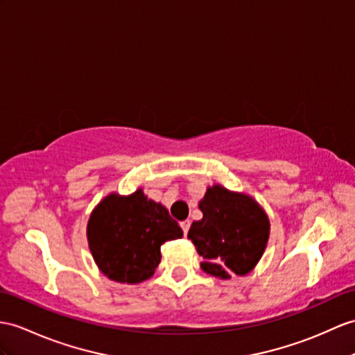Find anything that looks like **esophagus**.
<instances>
[{
    "label": "esophagus",
    "mask_w": 355,
    "mask_h": 355,
    "mask_svg": "<svg viewBox=\"0 0 355 355\" xmlns=\"http://www.w3.org/2000/svg\"><path fill=\"white\" fill-rule=\"evenodd\" d=\"M189 226H191V221H189V220L180 221V227H182V230H184V235H187V233H188V230H189Z\"/></svg>",
    "instance_id": "esophagus-1"
}]
</instances>
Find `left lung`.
Segmentation results:
<instances>
[{"mask_svg":"<svg viewBox=\"0 0 355 355\" xmlns=\"http://www.w3.org/2000/svg\"><path fill=\"white\" fill-rule=\"evenodd\" d=\"M200 221L189 227L188 238L203 257L202 270L220 279L245 275L253 270L270 236V221L248 196L215 185L198 205Z\"/></svg>","mask_w":355,"mask_h":355,"instance_id":"8db88e82","label":"left lung"}]
</instances>
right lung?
I'll list each match as a JSON object with an SVG mask.
<instances>
[{
  "label": "right lung",
  "mask_w": 355,
  "mask_h": 355,
  "mask_svg": "<svg viewBox=\"0 0 355 355\" xmlns=\"http://www.w3.org/2000/svg\"><path fill=\"white\" fill-rule=\"evenodd\" d=\"M182 236V229L166 207L141 189L128 197H105L87 224L94 262L108 279L120 283L150 279L161 261V245Z\"/></svg>",
  "instance_id": "right-lung-1"
}]
</instances>
